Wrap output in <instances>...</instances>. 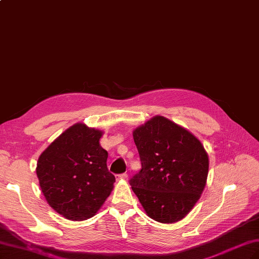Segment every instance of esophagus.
<instances>
[{
    "mask_svg": "<svg viewBox=\"0 0 259 259\" xmlns=\"http://www.w3.org/2000/svg\"><path fill=\"white\" fill-rule=\"evenodd\" d=\"M127 178H128V175L125 174V173L116 175V180H117V181H125V180H127Z\"/></svg>",
    "mask_w": 259,
    "mask_h": 259,
    "instance_id": "esophagus-1",
    "label": "esophagus"
}]
</instances>
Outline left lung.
Returning <instances> with one entry per match:
<instances>
[{"label": "left lung", "mask_w": 259, "mask_h": 259, "mask_svg": "<svg viewBox=\"0 0 259 259\" xmlns=\"http://www.w3.org/2000/svg\"><path fill=\"white\" fill-rule=\"evenodd\" d=\"M141 169L130 185L147 214L161 223L186 217L200 198L208 177V154L181 125L156 116L134 131Z\"/></svg>", "instance_id": "8db88e82"}]
</instances>
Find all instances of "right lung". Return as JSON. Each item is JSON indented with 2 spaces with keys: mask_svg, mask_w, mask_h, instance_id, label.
<instances>
[{
  "mask_svg": "<svg viewBox=\"0 0 259 259\" xmlns=\"http://www.w3.org/2000/svg\"><path fill=\"white\" fill-rule=\"evenodd\" d=\"M102 131L76 123L66 129L38 158L36 173L50 207L68 220L94 217L114 188Z\"/></svg>",
  "mask_w": 259,
  "mask_h": 259,
  "instance_id": "1",
  "label": "right lung"
}]
</instances>
